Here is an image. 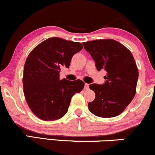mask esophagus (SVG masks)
<instances>
[{"mask_svg": "<svg viewBox=\"0 0 155 155\" xmlns=\"http://www.w3.org/2000/svg\"><path fill=\"white\" fill-rule=\"evenodd\" d=\"M89 87H90V84H87V83L84 84V89H85V90H88Z\"/></svg>", "mask_w": 155, "mask_h": 155, "instance_id": "esophagus-1", "label": "esophagus"}]
</instances>
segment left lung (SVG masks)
Listing matches in <instances>:
<instances>
[{
  "instance_id": "8db88e82",
  "label": "left lung",
  "mask_w": 155,
  "mask_h": 155,
  "mask_svg": "<svg viewBox=\"0 0 155 155\" xmlns=\"http://www.w3.org/2000/svg\"><path fill=\"white\" fill-rule=\"evenodd\" d=\"M84 48L95 60L97 71L107 75L103 84H92L95 100L88 108L95 116L110 118L120 114L136 95L138 71L133 54L120 42L113 39L94 40L83 43Z\"/></svg>"
}]
</instances>
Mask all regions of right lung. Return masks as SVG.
<instances>
[{
  "mask_svg": "<svg viewBox=\"0 0 155 155\" xmlns=\"http://www.w3.org/2000/svg\"><path fill=\"white\" fill-rule=\"evenodd\" d=\"M81 43L49 38L35 47L25 63L24 95L28 106L41 120L53 121L67 113L73 95L84 83L60 79L62 67L68 68L72 57L82 49Z\"/></svg>",
  "mask_w": 155,
  "mask_h": 155,
  "instance_id": "right-lung-1",
  "label": "right lung"
}]
</instances>
